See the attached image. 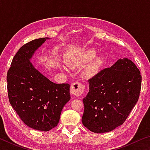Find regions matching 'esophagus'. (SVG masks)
Segmentation results:
<instances>
[{"mask_svg": "<svg viewBox=\"0 0 150 150\" xmlns=\"http://www.w3.org/2000/svg\"><path fill=\"white\" fill-rule=\"evenodd\" d=\"M85 91V85L80 82H75L71 85V93L77 96H81Z\"/></svg>", "mask_w": 150, "mask_h": 150, "instance_id": "34e87169", "label": "esophagus"}]
</instances>
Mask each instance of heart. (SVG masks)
I'll return each instance as SVG.
<instances>
[{
	"instance_id": "b5f03b06",
	"label": "heart",
	"mask_w": 150,
	"mask_h": 150,
	"mask_svg": "<svg viewBox=\"0 0 150 150\" xmlns=\"http://www.w3.org/2000/svg\"><path fill=\"white\" fill-rule=\"evenodd\" d=\"M96 52L94 50H88L81 52L75 55L73 58L72 62H71V66L72 67H79L86 64L90 61L92 60L96 56ZM103 63V59L101 58H98L94 60L93 62L89 63V65L86 68L85 71V75L86 77H92L99 70L101 65Z\"/></svg>"
}]
</instances>
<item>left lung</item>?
Wrapping results in <instances>:
<instances>
[{"label": "left lung", "mask_w": 150, "mask_h": 150, "mask_svg": "<svg viewBox=\"0 0 150 150\" xmlns=\"http://www.w3.org/2000/svg\"><path fill=\"white\" fill-rule=\"evenodd\" d=\"M89 92L83 99L82 122L95 133L108 132L122 124L138 102L142 76L131 60L119 59L88 80Z\"/></svg>", "instance_id": "left-lung-1"}]
</instances>
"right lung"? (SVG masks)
Returning <instances> with one entry per match:
<instances>
[{
	"label": "right lung",
	"mask_w": 150,
	"mask_h": 150,
	"mask_svg": "<svg viewBox=\"0 0 150 150\" xmlns=\"http://www.w3.org/2000/svg\"><path fill=\"white\" fill-rule=\"evenodd\" d=\"M47 38L32 40L20 48L7 72L9 102L26 126L47 132L57 126L63 106L70 100L68 83L56 84L30 62Z\"/></svg>",
	"instance_id": "add662e5"
}]
</instances>
